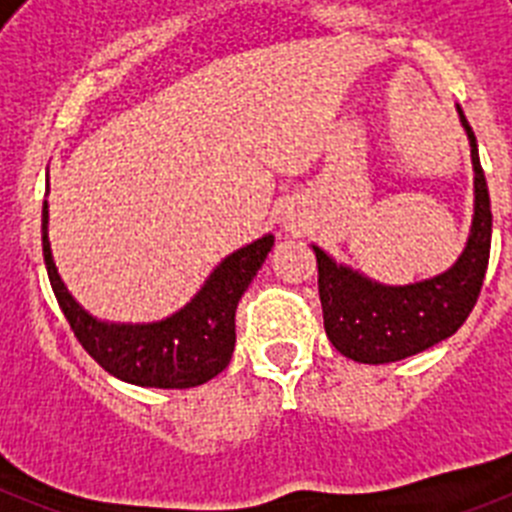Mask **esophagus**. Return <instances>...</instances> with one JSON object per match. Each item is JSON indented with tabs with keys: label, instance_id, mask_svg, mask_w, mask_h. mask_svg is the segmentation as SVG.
Wrapping results in <instances>:
<instances>
[{
	"label": "esophagus",
	"instance_id": "34e87169",
	"mask_svg": "<svg viewBox=\"0 0 512 512\" xmlns=\"http://www.w3.org/2000/svg\"><path fill=\"white\" fill-rule=\"evenodd\" d=\"M282 220H284V228H297V220H300V217H297V212L289 207V210L284 212Z\"/></svg>",
	"mask_w": 512,
	"mask_h": 512
}]
</instances>
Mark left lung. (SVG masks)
<instances>
[{"mask_svg":"<svg viewBox=\"0 0 512 512\" xmlns=\"http://www.w3.org/2000/svg\"><path fill=\"white\" fill-rule=\"evenodd\" d=\"M474 166V215L467 246L451 269L415 284L390 287L364 277L351 266L336 264L323 248L318 259V292L330 343L361 364H390L454 336L469 318L485 282L492 241L490 192L477 138L459 107Z\"/></svg>","mask_w":512,"mask_h":512,"instance_id":"8db88e82","label":"left lung"}]
</instances>
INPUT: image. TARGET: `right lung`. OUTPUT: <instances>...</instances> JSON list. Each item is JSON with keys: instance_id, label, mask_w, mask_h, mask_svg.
<instances>
[{"instance_id": "right-lung-1", "label": "right lung", "mask_w": 512, "mask_h": 512, "mask_svg": "<svg viewBox=\"0 0 512 512\" xmlns=\"http://www.w3.org/2000/svg\"><path fill=\"white\" fill-rule=\"evenodd\" d=\"M271 246L274 235L266 233L225 256L200 292L169 318L156 323H107L89 315L58 277L48 241V202H43V259L63 315L104 372L138 387L187 390L223 372L235 348V307Z\"/></svg>"}]
</instances>
